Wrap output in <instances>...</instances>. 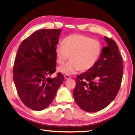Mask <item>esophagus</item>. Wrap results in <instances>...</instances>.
I'll list each match as a JSON object with an SVG mask.
<instances>
[{
    "instance_id": "obj_1",
    "label": "esophagus",
    "mask_w": 135,
    "mask_h": 135,
    "mask_svg": "<svg viewBox=\"0 0 135 135\" xmlns=\"http://www.w3.org/2000/svg\"><path fill=\"white\" fill-rule=\"evenodd\" d=\"M65 79H70V78H71V76H70V75H65Z\"/></svg>"
}]
</instances>
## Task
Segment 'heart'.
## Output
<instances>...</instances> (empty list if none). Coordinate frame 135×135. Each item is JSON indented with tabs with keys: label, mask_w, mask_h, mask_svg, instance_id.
I'll list each match as a JSON object with an SVG mask.
<instances>
[{
	"label": "heart",
	"mask_w": 135,
	"mask_h": 135,
	"mask_svg": "<svg viewBox=\"0 0 135 135\" xmlns=\"http://www.w3.org/2000/svg\"><path fill=\"white\" fill-rule=\"evenodd\" d=\"M101 44L98 40L81 34H72L65 37L62 44L55 48L56 61L62 64L70 56V61L58 68L63 74H74L78 71H86L92 69L99 59Z\"/></svg>",
	"instance_id": "b5f03b06"
}]
</instances>
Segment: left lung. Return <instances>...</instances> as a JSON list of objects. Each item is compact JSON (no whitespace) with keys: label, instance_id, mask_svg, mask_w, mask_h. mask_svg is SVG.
Returning a JSON list of instances; mask_svg holds the SVG:
<instances>
[{"label":"left lung","instance_id":"obj_1","mask_svg":"<svg viewBox=\"0 0 135 135\" xmlns=\"http://www.w3.org/2000/svg\"><path fill=\"white\" fill-rule=\"evenodd\" d=\"M108 45L92 69L77 76L73 91L77 105L87 112L104 109L114 100L123 78V61L117 43L105 36Z\"/></svg>","mask_w":135,"mask_h":135}]
</instances>
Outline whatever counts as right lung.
Here are the masks:
<instances>
[{"label":"right lung","instance_id":"right-lung-1","mask_svg":"<svg viewBox=\"0 0 135 135\" xmlns=\"http://www.w3.org/2000/svg\"><path fill=\"white\" fill-rule=\"evenodd\" d=\"M61 29H41L23 40L16 55L13 77L18 95L27 107L40 111L54 99L64 80L61 73L51 78L56 71L55 48Z\"/></svg>","mask_w":135,"mask_h":135}]
</instances>
